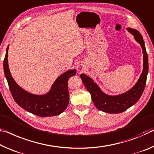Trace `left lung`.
Instances as JSON below:
<instances>
[{
    "instance_id": "1",
    "label": "left lung",
    "mask_w": 154,
    "mask_h": 154,
    "mask_svg": "<svg viewBox=\"0 0 154 154\" xmlns=\"http://www.w3.org/2000/svg\"><path fill=\"white\" fill-rule=\"evenodd\" d=\"M130 33L134 36V39L140 44L143 53V70L140 77L133 88L125 93L110 96L102 91L96 83L87 75L82 74L80 77L82 79L85 87L91 94L92 100L95 106L99 110L109 114L121 113L128 109L137 102L140 98L145 89L149 69L148 55L146 51L145 42L143 36L136 29L128 28Z\"/></svg>"
}]
</instances>
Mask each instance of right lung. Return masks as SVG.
<instances>
[{"label": "right lung", "mask_w": 154, "mask_h": 154, "mask_svg": "<svg viewBox=\"0 0 154 154\" xmlns=\"http://www.w3.org/2000/svg\"><path fill=\"white\" fill-rule=\"evenodd\" d=\"M8 47L3 62L4 72L16 103L27 112L40 117L57 116L62 113L69 103L68 81L70 77L76 75L75 69L68 70L58 77L46 94H31L19 86L11 77L7 60Z\"/></svg>", "instance_id": "right-lung-1"}]
</instances>
